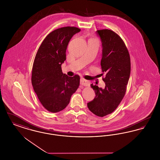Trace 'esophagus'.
<instances>
[{
    "label": "esophagus",
    "mask_w": 160,
    "mask_h": 160,
    "mask_svg": "<svg viewBox=\"0 0 160 160\" xmlns=\"http://www.w3.org/2000/svg\"><path fill=\"white\" fill-rule=\"evenodd\" d=\"M80 84L81 86H89L90 83L89 81L83 79V78H81L80 79Z\"/></svg>",
    "instance_id": "esophagus-1"
}]
</instances>
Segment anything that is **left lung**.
Segmentation results:
<instances>
[{
  "mask_svg": "<svg viewBox=\"0 0 160 160\" xmlns=\"http://www.w3.org/2000/svg\"><path fill=\"white\" fill-rule=\"evenodd\" d=\"M102 42V72L105 88L91 84L95 93V98L88 103L93 114L103 117L112 113L119 105L125 96L131 72L128 50L122 38L109 29L97 31ZM102 76L103 74H101Z\"/></svg>",
  "mask_w": 160,
  "mask_h": 160,
  "instance_id": "8db88e82",
  "label": "left lung"
}]
</instances>
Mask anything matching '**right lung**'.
I'll return each mask as SVG.
<instances>
[{"label": "right lung", "instance_id": "right-lung-1", "mask_svg": "<svg viewBox=\"0 0 160 160\" xmlns=\"http://www.w3.org/2000/svg\"><path fill=\"white\" fill-rule=\"evenodd\" d=\"M80 29L63 27L50 33L38 48L32 71V84L38 99L48 111L63 110L80 85V77L63 74L61 65L66 60L70 39Z\"/></svg>", "mask_w": 160, "mask_h": 160}]
</instances>
